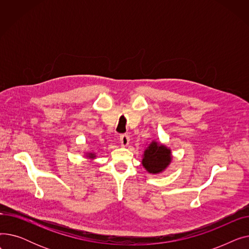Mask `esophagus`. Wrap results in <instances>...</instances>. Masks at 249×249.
<instances>
[{
  "label": "esophagus",
  "mask_w": 249,
  "mask_h": 249,
  "mask_svg": "<svg viewBox=\"0 0 249 249\" xmlns=\"http://www.w3.org/2000/svg\"><path fill=\"white\" fill-rule=\"evenodd\" d=\"M129 141H130V138H129L128 135L123 134V135L120 136V142H121V145L123 147H126L129 144Z\"/></svg>",
  "instance_id": "esophagus-1"
}]
</instances>
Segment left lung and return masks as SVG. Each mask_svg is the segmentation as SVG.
Returning a JSON list of instances; mask_svg holds the SVG:
<instances>
[{
	"mask_svg": "<svg viewBox=\"0 0 249 249\" xmlns=\"http://www.w3.org/2000/svg\"><path fill=\"white\" fill-rule=\"evenodd\" d=\"M172 160V149L159 141L152 140L142 154L141 163L147 173L159 175L165 171Z\"/></svg>",
	"mask_w": 249,
	"mask_h": 249,
	"instance_id": "8db88e82",
	"label": "left lung"
}]
</instances>
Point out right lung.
<instances>
[{
  "label": "right lung",
  "mask_w": 249,
  "mask_h": 249,
  "mask_svg": "<svg viewBox=\"0 0 249 249\" xmlns=\"http://www.w3.org/2000/svg\"><path fill=\"white\" fill-rule=\"evenodd\" d=\"M85 155H86L85 158H86L87 160H89V161H93L94 160L97 159V153H96V152H86Z\"/></svg>",
  "instance_id": "obj_1"
}]
</instances>
